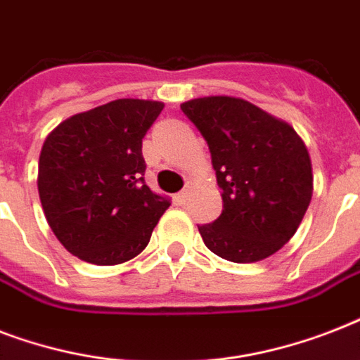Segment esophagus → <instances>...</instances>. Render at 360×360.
<instances>
[{"label":"esophagus","instance_id":"1","mask_svg":"<svg viewBox=\"0 0 360 360\" xmlns=\"http://www.w3.org/2000/svg\"><path fill=\"white\" fill-rule=\"evenodd\" d=\"M186 198H188V191H186V188H185V191H181L179 194H175L174 200H175V203H179V205H183V203L186 202Z\"/></svg>","mask_w":360,"mask_h":360}]
</instances>
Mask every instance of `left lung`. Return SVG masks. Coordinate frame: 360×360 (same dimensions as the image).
<instances>
[{
  "instance_id": "1",
  "label": "left lung",
  "mask_w": 360,
  "mask_h": 360,
  "mask_svg": "<svg viewBox=\"0 0 360 360\" xmlns=\"http://www.w3.org/2000/svg\"><path fill=\"white\" fill-rule=\"evenodd\" d=\"M211 151L222 188V214L198 226L209 250L254 263L293 237L312 200V164L291 124L236 97L181 104Z\"/></svg>"
}]
</instances>
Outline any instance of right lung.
Segmentation results:
<instances>
[{
    "mask_svg": "<svg viewBox=\"0 0 360 360\" xmlns=\"http://www.w3.org/2000/svg\"><path fill=\"white\" fill-rule=\"evenodd\" d=\"M164 104L117 98L76 114L48 134L39 196L59 243L80 259L117 265L136 257L169 200L146 185L141 140Z\"/></svg>",
    "mask_w": 360,
    "mask_h": 360,
    "instance_id": "obj_1",
    "label": "right lung"
}]
</instances>
